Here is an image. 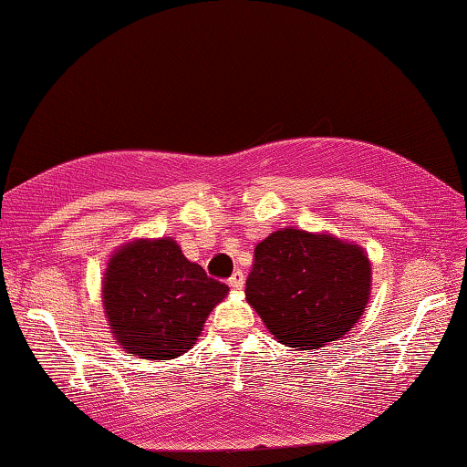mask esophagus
Listing matches in <instances>:
<instances>
[{
  "mask_svg": "<svg viewBox=\"0 0 467 467\" xmlns=\"http://www.w3.org/2000/svg\"><path fill=\"white\" fill-rule=\"evenodd\" d=\"M228 285H231L233 289H236V291H241L243 287H245V275L241 273V270H236V273L228 278Z\"/></svg>",
  "mask_w": 467,
  "mask_h": 467,
  "instance_id": "obj_1",
  "label": "esophagus"
}]
</instances>
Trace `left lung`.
I'll list each match as a JSON object with an SVG mask.
<instances>
[{"mask_svg": "<svg viewBox=\"0 0 467 467\" xmlns=\"http://www.w3.org/2000/svg\"><path fill=\"white\" fill-rule=\"evenodd\" d=\"M371 297V262L357 243L281 228L257 243L245 300L278 342L317 350L344 337Z\"/></svg>", "mask_w": 467, "mask_h": 467, "instance_id": "left-lung-1", "label": "left lung"}]
</instances>
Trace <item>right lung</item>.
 <instances>
[{
    "instance_id": "right-lung-1",
    "label": "right lung",
    "mask_w": 467,
    "mask_h": 467,
    "mask_svg": "<svg viewBox=\"0 0 467 467\" xmlns=\"http://www.w3.org/2000/svg\"><path fill=\"white\" fill-rule=\"evenodd\" d=\"M226 296V285L186 260L171 236L123 243L102 276L110 336L130 357L146 360H171L189 352Z\"/></svg>"
}]
</instances>
